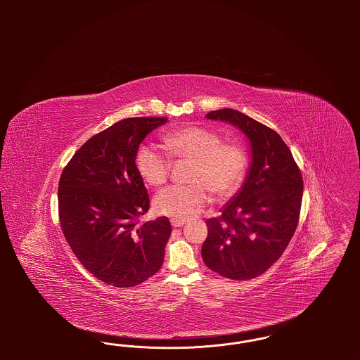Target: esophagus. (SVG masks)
Segmentation results:
<instances>
[{
  "label": "esophagus",
  "instance_id": "1",
  "mask_svg": "<svg viewBox=\"0 0 360 360\" xmlns=\"http://www.w3.org/2000/svg\"><path fill=\"white\" fill-rule=\"evenodd\" d=\"M186 224L185 220H178V219H172V225L174 228H179V226H184Z\"/></svg>",
  "mask_w": 360,
  "mask_h": 360
}]
</instances>
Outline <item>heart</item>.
<instances>
[{
	"mask_svg": "<svg viewBox=\"0 0 360 360\" xmlns=\"http://www.w3.org/2000/svg\"><path fill=\"white\" fill-rule=\"evenodd\" d=\"M167 154L156 146L139 148L136 169L151 186H162L172 172V160L193 162L191 186H172L162 190L155 198L159 214L190 220L210 201L209 190L219 198L233 195L244 182L248 169V155L236 143H224L217 132L202 127H185L163 137Z\"/></svg>",
	"mask_w": 360,
	"mask_h": 360,
	"instance_id": "heart-1",
	"label": "heart"
}]
</instances>
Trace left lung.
I'll list each match as a JSON object with an SVG mask.
<instances>
[{"mask_svg": "<svg viewBox=\"0 0 360 360\" xmlns=\"http://www.w3.org/2000/svg\"><path fill=\"white\" fill-rule=\"evenodd\" d=\"M209 120L236 125L251 143L252 162L243 188L220 217L209 219L202 259L214 273L244 281L267 271L283 254L300 221L304 182L289 147L274 129L235 109Z\"/></svg>", "mask_w": 360, "mask_h": 360, "instance_id": "1", "label": "left lung"}]
</instances>
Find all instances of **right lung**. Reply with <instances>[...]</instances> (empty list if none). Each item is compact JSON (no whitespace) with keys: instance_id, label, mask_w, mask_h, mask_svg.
<instances>
[{"instance_id":"1","label":"right lung","mask_w":360,"mask_h":360,"mask_svg":"<svg viewBox=\"0 0 360 360\" xmlns=\"http://www.w3.org/2000/svg\"><path fill=\"white\" fill-rule=\"evenodd\" d=\"M167 117H131L90 137L63 169L58 188L62 232L90 274L132 288L156 274L172 235L167 217L139 224L150 197L137 172L139 144Z\"/></svg>"}]
</instances>
